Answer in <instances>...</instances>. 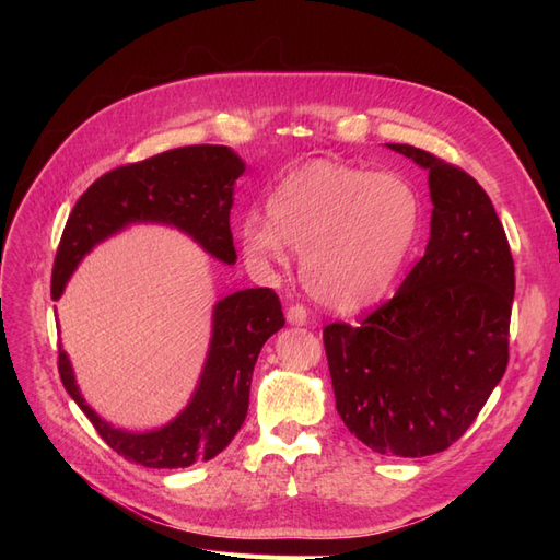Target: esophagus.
I'll return each instance as SVG.
<instances>
[{
  "label": "esophagus",
  "mask_w": 560,
  "mask_h": 560,
  "mask_svg": "<svg viewBox=\"0 0 560 560\" xmlns=\"http://www.w3.org/2000/svg\"><path fill=\"white\" fill-rule=\"evenodd\" d=\"M287 322H290V325H306V322H308L306 306H301V303H296V306H290V311H287Z\"/></svg>",
  "instance_id": "1"
}]
</instances>
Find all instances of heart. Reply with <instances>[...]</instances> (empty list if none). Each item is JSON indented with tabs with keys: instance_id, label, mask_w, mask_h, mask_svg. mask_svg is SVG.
<instances>
[{
	"instance_id": "obj_1",
	"label": "heart",
	"mask_w": 560,
	"mask_h": 560,
	"mask_svg": "<svg viewBox=\"0 0 560 560\" xmlns=\"http://www.w3.org/2000/svg\"><path fill=\"white\" fill-rule=\"evenodd\" d=\"M422 206L399 175L313 161L287 175L268 198V214L243 222L254 261L282 264L303 252V282L329 308L358 311L378 301L416 245Z\"/></svg>"
}]
</instances>
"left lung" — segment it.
Here are the masks:
<instances>
[{
	"instance_id": "8db88e82",
	"label": "left lung",
	"mask_w": 560,
	"mask_h": 560,
	"mask_svg": "<svg viewBox=\"0 0 560 560\" xmlns=\"http://www.w3.org/2000/svg\"><path fill=\"white\" fill-rule=\"evenodd\" d=\"M430 173V243L397 294L360 325L322 331L336 411L371 451H446L510 362L514 259L500 217L463 167L387 144Z\"/></svg>"
}]
</instances>
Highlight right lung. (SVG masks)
Listing matches in <instances>:
<instances>
[{"label":"right lung","mask_w":560,"mask_h":560,"mask_svg":"<svg viewBox=\"0 0 560 560\" xmlns=\"http://www.w3.org/2000/svg\"><path fill=\"white\" fill-rule=\"evenodd\" d=\"M245 163L229 147L194 144L128 163L95 179L67 219L56 252L50 296L56 301L79 261L116 231L138 222L171 224L189 233L214 259L235 264L231 235L233 184ZM284 325L280 299L268 287L241 290L214 306L212 341L186 409L151 432L116 430L81 397L65 350L60 381L105 444L126 460L154 469L212 460L238 434L249 406L252 371L264 343Z\"/></svg>","instance_id":"obj_1"}]
</instances>
